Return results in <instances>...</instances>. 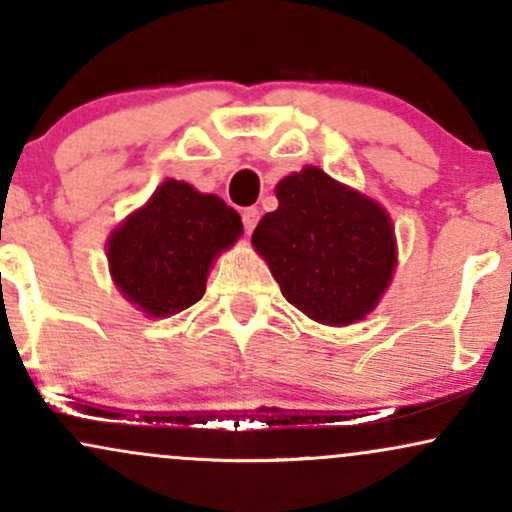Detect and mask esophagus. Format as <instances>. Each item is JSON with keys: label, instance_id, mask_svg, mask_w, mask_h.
<instances>
[{"label": "esophagus", "instance_id": "1", "mask_svg": "<svg viewBox=\"0 0 512 512\" xmlns=\"http://www.w3.org/2000/svg\"><path fill=\"white\" fill-rule=\"evenodd\" d=\"M257 221H260V209L250 207V209L243 211V228H245V233H248V236L252 231H255Z\"/></svg>", "mask_w": 512, "mask_h": 512}]
</instances>
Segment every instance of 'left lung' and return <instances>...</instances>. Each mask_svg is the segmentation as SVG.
<instances>
[{
	"label": "left lung",
	"instance_id": "obj_1",
	"mask_svg": "<svg viewBox=\"0 0 512 512\" xmlns=\"http://www.w3.org/2000/svg\"><path fill=\"white\" fill-rule=\"evenodd\" d=\"M276 199L279 207L252 233V248L286 301L330 327L373 313L397 267L395 226L383 204L317 166L279 180Z\"/></svg>",
	"mask_w": 512,
	"mask_h": 512
}]
</instances>
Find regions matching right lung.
Returning a JSON list of instances; mask_svg holds the SVG:
<instances>
[{"mask_svg": "<svg viewBox=\"0 0 512 512\" xmlns=\"http://www.w3.org/2000/svg\"><path fill=\"white\" fill-rule=\"evenodd\" d=\"M240 236L236 209L168 178L110 233L108 269L129 303L149 317H170L204 296L211 264Z\"/></svg>", "mask_w": 512, "mask_h": 512, "instance_id": "add662e5", "label": "right lung"}]
</instances>
